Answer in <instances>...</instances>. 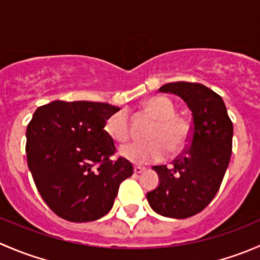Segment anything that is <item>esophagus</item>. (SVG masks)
Returning a JSON list of instances; mask_svg holds the SVG:
<instances>
[{"instance_id":"1","label":"esophagus","mask_w":260,"mask_h":260,"mask_svg":"<svg viewBox=\"0 0 260 260\" xmlns=\"http://www.w3.org/2000/svg\"><path fill=\"white\" fill-rule=\"evenodd\" d=\"M146 171V167L142 166H135V174H142Z\"/></svg>"}]
</instances>
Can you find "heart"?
<instances>
[{"label":"heart","mask_w":260,"mask_h":260,"mask_svg":"<svg viewBox=\"0 0 260 260\" xmlns=\"http://www.w3.org/2000/svg\"><path fill=\"white\" fill-rule=\"evenodd\" d=\"M147 114L154 120L147 137L149 141L132 142L120 148V154L133 164L145 165L158 162L169 151L179 153L190 141L191 125L187 119L176 114V106L166 96H152L143 104ZM106 132L117 142L123 143L131 137V122L127 109L122 108L106 120Z\"/></svg>","instance_id":"1"}]
</instances>
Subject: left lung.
<instances>
[{
  "mask_svg": "<svg viewBox=\"0 0 260 260\" xmlns=\"http://www.w3.org/2000/svg\"><path fill=\"white\" fill-rule=\"evenodd\" d=\"M162 93L181 96L192 112L188 146L167 165L153 166L159 185L147 193L157 214L186 219L203 211L219 191L233 148V122L219 94L199 83L165 84Z\"/></svg>",
  "mask_w": 260,
  "mask_h": 260,
  "instance_id": "8db88e82",
  "label": "left lung"
}]
</instances>
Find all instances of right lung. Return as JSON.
I'll list each match as a JSON object with an SVG mask.
<instances>
[{"instance_id":"add662e5","label":"right lung","mask_w":260,"mask_h":260,"mask_svg":"<svg viewBox=\"0 0 260 260\" xmlns=\"http://www.w3.org/2000/svg\"><path fill=\"white\" fill-rule=\"evenodd\" d=\"M117 107L54 101L39 107L26 129L27 165L41 198L57 216L93 221L112 209L122 181L133 175L104 129Z\"/></svg>"}]
</instances>
